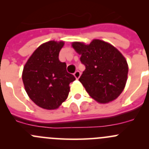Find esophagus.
I'll return each instance as SVG.
<instances>
[{
	"label": "esophagus",
	"mask_w": 149,
	"mask_h": 149,
	"mask_svg": "<svg viewBox=\"0 0 149 149\" xmlns=\"http://www.w3.org/2000/svg\"><path fill=\"white\" fill-rule=\"evenodd\" d=\"M73 75H74V76L76 77V79H79V77L81 76V73H80V71H79V70H76Z\"/></svg>",
	"instance_id": "34e87169"
}]
</instances>
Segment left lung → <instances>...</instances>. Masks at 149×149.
I'll return each instance as SVG.
<instances>
[{
  "instance_id": "left-lung-1",
  "label": "left lung",
  "mask_w": 149,
  "mask_h": 149,
  "mask_svg": "<svg viewBox=\"0 0 149 149\" xmlns=\"http://www.w3.org/2000/svg\"><path fill=\"white\" fill-rule=\"evenodd\" d=\"M73 49L81 55L86 69L79 79L90 97L100 103H107L123 92L127 79L128 65L121 52L100 40L89 45L75 42Z\"/></svg>"
}]
</instances>
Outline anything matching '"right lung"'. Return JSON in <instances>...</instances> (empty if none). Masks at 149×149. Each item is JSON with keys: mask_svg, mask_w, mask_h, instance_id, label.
Listing matches in <instances>:
<instances>
[{"mask_svg": "<svg viewBox=\"0 0 149 149\" xmlns=\"http://www.w3.org/2000/svg\"><path fill=\"white\" fill-rule=\"evenodd\" d=\"M64 42L49 41L33 52L24 67L22 80L29 98L37 106L55 109L65 101L69 84L76 80L68 73L66 63L59 61Z\"/></svg>", "mask_w": 149, "mask_h": 149, "instance_id": "1", "label": "right lung"}]
</instances>
